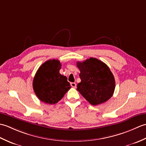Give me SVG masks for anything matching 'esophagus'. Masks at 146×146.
<instances>
[{
	"label": "esophagus",
	"mask_w": 146,
	"mask_h": 146,
	"mask_svg": "<svg viewBox=\"0 0 146 146\" xmlns=\"http://www.w3.org/2000/svg\"><path fill=\"white\" fill-rule=\"evenodd\" d=\"M70 85H71V86H72V87H73V88H76V84L75 83H70Z\"/></svg>",
	"instance_id": "obj_1"
}]
</instances>
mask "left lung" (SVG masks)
Returning a JSON list of instances; mask_svg holds the SVG:
<instances>
[{
    "mask_svg": "<svg viewBox=\"0 0 146 146\" xmlns=\"http://www.w3.org/2000/svg\"><path fill=\"white\" fill-rule=\"evenodd\" d=\"M80 71L81 82L77 90L93 105L107 102L111 97L115 88V82L110 68L104 62L90 58L76 63Z\"/></svg>",
    "mask_w": 146,
    "mask_h": 146,
    "instance_id": "1",
    "label": "left lung"
}]
</instances>
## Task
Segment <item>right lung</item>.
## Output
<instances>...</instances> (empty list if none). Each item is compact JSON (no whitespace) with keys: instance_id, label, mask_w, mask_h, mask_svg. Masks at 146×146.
I'll use <instances>...</instances> for the list:
<instances>
[{"instance_id":"1","label":"right lung","mask_w":146,"mask_h":146,"mask_svg":"<svg viewBox=\"0 0 146 146\" xmlns=\"http://www.w3.org/2000/svg\"><path fill=\"white\" fill-rule=\"evenodd\" d=\"M61 68L60 61L49 60L37 71L33 86L37 97L44 103L56 104L71 88L66 76L60 73Z\"/></svg>"}]
</instances>
